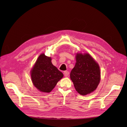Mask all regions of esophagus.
<instances>
[{"label":"esophagus","instance_id":"esophagus-1","mask_svg":"<svg viewBox=\"0 0 127 127\" xmlns=\"http://www.w3.org/2000/svg\"><path fill=\"white\" fill-rule=\"evenodd\" d=\"M64 76L67 77L69 76V71H64Z\"/></svg>","mask_w":127,"mask_h":127}]
</instances>
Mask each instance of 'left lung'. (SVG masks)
<instances>
[{"mask_svg": "<svg viewBox=\"0 0 127 127\" xmlns=\"http://www.w3.org/2000/svg\"><path fill=\"white\" fill-rule=\"evenodd\" d=\"M76 60L75 66L70 74V79L77 92L82 95H86L98 86L101 79L100 69L88 53H77Z\"/></svg>", "mask_w": 127, "mask_h": 127, "instance_id": "left-lung-1", "label": "left lung"}]
</instances>
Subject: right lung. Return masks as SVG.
Masks as SVG:
<instances>
[{
    "mask_svg": "<svg viewBox=\"0 0 127 127\" xmlns=\"http://www.w3.org/2000/svg\"><path fill=\"white\" fill-rule=\"evenodd\" d=\"M31 76L34 86L38 90L50 93L64 75L52 64L51 57L42 53L31 70Z\"/></svg>",
    "mask_w": 127,
    "mask_h": 127,
    "instance_id": "right-lung-1",
    "label": "right lung"
}]
</instances>
